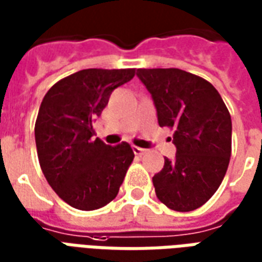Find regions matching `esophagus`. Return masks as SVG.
I'll return each mask as SVG.
<instances>
[{
  "mask_svg": "<svg viewBox=\"0 0 262 262\" xmlns=\"http://www.w3.org/2000/svg\"><path fill=\"white\" fill-rule=\"evenodd\" d=\"M133 150H134V154L137 155V156H142V155L146 154V149H144V148H139V146H133Z\"/></svg>",
  "mask_w": 262,
  "mask_h": 262,
  "instance_id": "34e87169",
  "label": "esophagus"
}]
</instances>
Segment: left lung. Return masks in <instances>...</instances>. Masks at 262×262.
I'll list each match as a JSON object with an SVG mask.
<instances>
[{
  "label": "left lung",
  "instance_id": "8db88e82",
  "mask_svg": "<svg viewBox=\"0 0 262 262\" xmlns=\"http://www.w3.org/2000/svg\"><path fill=\"white\" fill-rule=\"evenodd\" d=\"M154 99L160 127L174 129V159L152 177L166 207H202L221 186L232 154V118L219 92L201 76L179 68L137 71Z\"/></svg>",
  "mask_w": 262,
  "mask_h": 262
}]
</instances>
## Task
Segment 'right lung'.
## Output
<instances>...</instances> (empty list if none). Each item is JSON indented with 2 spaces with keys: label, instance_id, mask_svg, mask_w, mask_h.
<instances>
[{
  "label": "right lung",
  "instance_id": "right-lung-1",
  "mask_svg": "<svg viewBox=\"0 0 262 262\" xmlns=\"http://www.w3.org/2000/svg\"><path fill=\"white\" fill-rule=\"evenodd\" d=\"M135 70L89 68L49 89L34 125L39 163L61 200L81 211L107 205L118 194L134 160L127 142L110 146L93 138V121L112 92L131 81Z\"/></svg>",
  "mask_w": 262,
  "mask_h": 262
}]
</instances>
